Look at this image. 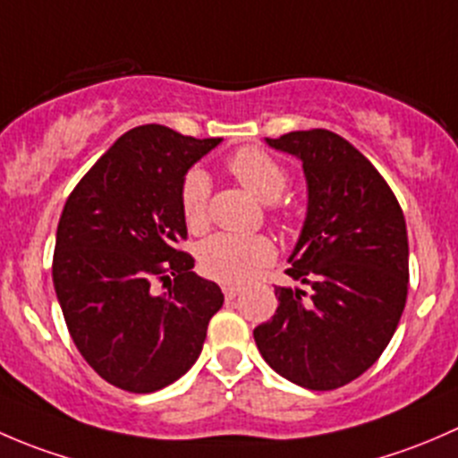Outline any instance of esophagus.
Wrapping results in <instances>:
<instances>
[{
	"mask_svg": "<svg viewBox=\"0 0 458 458\" xmlns=\"http://www.w3.org/2000/svg\"><path fill=\"white\" fill-rule=\"evenodd\" d=\"M221 290H224L225 299H234V297H237V294H239V293H242V285H234V284H225V285H224V288H221Z\"/></svg>",
	"mask_w": 458,
	"mask_h": 458,
	"instance_id": "esophagus-1",
	"label": "esophagus"
}]
</instances>
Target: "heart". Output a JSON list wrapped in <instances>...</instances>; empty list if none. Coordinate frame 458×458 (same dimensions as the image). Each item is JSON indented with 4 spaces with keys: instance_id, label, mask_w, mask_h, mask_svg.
Masks as SVG:
<instances>
[{
    "instance_id": "obj_1",
    "label": "heart",
    "mask_w": 458,
    "mask_h": 458,
    "mask_svg": "<svg viewBox=\"0 0 458 458\" xmlns=\"http://www.w3.org/2000/svg\"><path fill=\"white\" fill-rule=\"evenodd\" d=\"M228 170L263 203L279 199L288 186V173L284 165L255 146L234 152L228 159ZM208 197L210 177L206 170H188L182 182V212L191 230H201L206 225ZM197 259L201 272L210 279L219 284H243L257 275L259 267L275 259V246L263 234L219 233L201 242Z\"/></svg>"
}]
</instances>
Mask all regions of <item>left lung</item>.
I'll use <instances>...</instances> for the list:
<instances>
[{
  "mask_svg": "<svg viewBox=\"0 0 458 458\" xmlns=\"http://www.w3.org/2000/svg\"><path fill=\"white\" fill-rule=\"evenodd\" d=\"M301 161L308 208L276 285L275 317L255 327L267 366L308 390H335L381 357L408 297V230L386 179L344 137L323 128L266 140Z\"/></svg>",
  "mask_w": 458,
  "mask_h": 458,
  "instance_id": "obj_1",
  "label": "left lung"
}]
</instances>
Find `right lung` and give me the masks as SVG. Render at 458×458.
<instances>
[{
	"mask_svg": "<svg viewBox=\"0 0 458 458\" xmlns=\"http://www.w3.org/2000/svg\"><path fill=\"white\" fill-rule=\"evenodd\" d=\"M221 143L159 123L128 131L99 157L64 206L53 284L77 350L101 378L148 394L199 359L224 306L215 281L177 248L188 237L182 182ZM164 280L165 293L154 284Z\"/></svg>",
	"mask_w": 458,
	"mask_h": 458,
	"instance_id": "obj_1",
	"label": "right lung"
}]
</instances>
